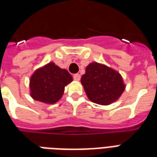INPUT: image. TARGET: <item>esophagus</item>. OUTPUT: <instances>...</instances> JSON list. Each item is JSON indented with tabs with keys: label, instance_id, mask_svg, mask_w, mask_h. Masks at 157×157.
Here are the masks:
<instances>
[{
	"label": "esophagus",
	"instance_id": "1",
	"mask_svg": "<svg viewBox=\"0 0 157 157\" xmlns=\"http://www.w3.org/2000/svg\"><path fill=\"white\" fill-rule=\"evenodd\" d=\"M73 78L75 81H79L80 80H81V75H80V74H75V75L73 76Z\"/></svg>",
	"mask_w": 157,
	"mask_h": 157
}]
</instances>
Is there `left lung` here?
<instances>
[{
  "instance_id": "left-lung-1",
  "label": "left lung",
  "mask_w": 157,
  "mask_h": 157,
  "mask_svg": "<svg viewBox=\"0 0 157 157\" xmlns=\"http://www.w3.org/2000/svg\"><path fill=\"white\" fill-rule=\"evenodd\" d=\"M81 82L89 99L100 105H109L118 100L125 89L118 71L96 62L86 67Z\"/></svg>"
}]
</instances>
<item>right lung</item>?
I'll return each instance as SVG.
<instances>
[{"label":"right lung","mask_w":157,"mask_h":157,"mask_svg":"<svg viewBox=\"0 0 157 157\" xmlns=\"http://www.w3.org/2000/svg\"><path fill=\"white\" fill-rule=\"evenodd\" d=\"M72 76L66 69L60 68L50 62L36 69L30 78V95L36 101L48 104L57 103L63 94Z\"/></svg>","instance_id":"1"}]
</instances>
